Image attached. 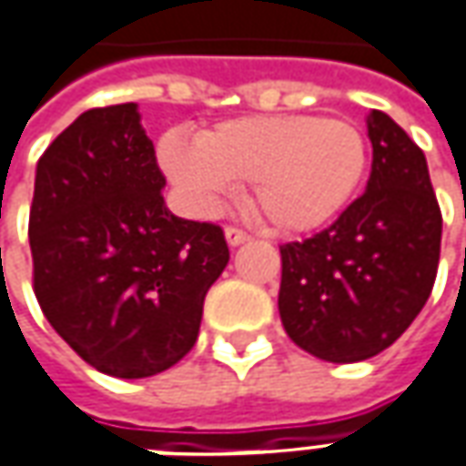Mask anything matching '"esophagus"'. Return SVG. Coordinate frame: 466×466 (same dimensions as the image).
I'll list each match as a JSON object with an SVG mask.
<instances>
[{
    "label": "esophagus",
    "mask_w": 466,
    "mask_h": 466,
    "mask_svg": "<svg viewBox=\"0 0 466 466\" xmlns=\"http://www.w3.org/2000/svg\"><path fill=\"white\" fill-rule=\"evenodd\" d=\"M224 237H227V242H229L232 248H239V245H248L249 239H252V237H249L248 232H242L239 227H227V229H224Z\"/></svg>",
    "instance_id": "esophagus-1"
}]
</instances>
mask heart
I'll return each instance as SVG.
<instances>
[{"mask_svg": "<svg viewBox=\"0 0 466 466\" xmlns=\"http://www.w3.org/2000/svg\"><path fill=\"white\" fill-rule=\"evenodd\" d=\"M159 165L187 208L214 217L237 185L252 183V206L276 232L319 229L361 187L369 144L345 118L249 116L206 128L198 144L159 141Z\"/></svg>", "mask_w": 466, "mask_h": 466, "instance_id": "b5f03b06", "label": "heart"}]
</instances>
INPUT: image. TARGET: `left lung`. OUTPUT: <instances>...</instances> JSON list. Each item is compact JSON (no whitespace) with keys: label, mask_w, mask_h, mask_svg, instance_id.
Segmentation results:
<instances>
[{"label":"left lung","mask_w":466,"mask_h":466,"mask_svg":"<svg viewBox=\"0 0 466 466\" xmlns=\"http://www.w3.org/2000/svg\"><path fill=\"white\" fill-rule=\"evenodd\" d=\"M366 193L328 229L281 248L279 312L291 340L335 363L366 361L410 328L433 291L441 208L423 149L381 113Z\"/></svg>","instance_id":"8db88e82"}]
</instances>
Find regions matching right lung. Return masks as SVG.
Listing matches in <instances>:
<instances>
[{
	"mask_svg": "<svg viewBox=\"0 0 466 466\" xmlns=\"http://www.w3.org/2000/svg\"><path fill=\"white\" fill-rule=\"evenodd\" d=\"M137 105L92 107L43 152L30 206L35 299L113 377L167 371L196 345L229 249L218 224L169 214Z\"/></svg>",
	"mask_w": 466,
	"mask_h": 466,
	"instance_id": "obj_1",
	"label": "right lung"
}]
</instances>
